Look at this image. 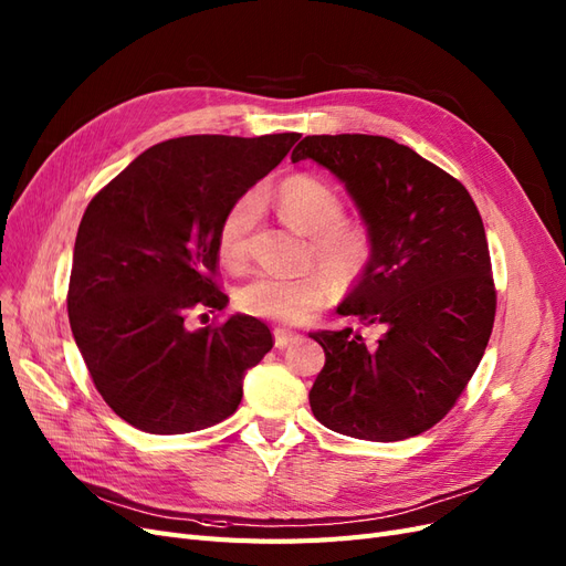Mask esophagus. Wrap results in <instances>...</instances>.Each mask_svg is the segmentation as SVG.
Segmentation results:
<instances>
[{
  "label": "esophagus",
  "mask_w": 566,
  "mask_h": 566,
  "mask_svg": "<svg viewBox=\"0 0 566 566\" xmlns=\"http://www.w3.org/2000/svg\"><path fill=\"white\" fill-rule=\"evenodd\" d=\"M273 337H276V347L283 349L287 345H295V342L300 339V333L290 331V328H276V331H273Z\"/></svg>",
  "instance_id": "obj_1"
}]
</instances>
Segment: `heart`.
I'll return each mask as SVG.
<instances>
[{
    "instance_id": "obj_1",
    "label": "heart",
    "mask_w": 566,
    "mask_h": 566,
    "mask_svg": "<svg viewBox=\"0 0 566 566\" xmlns=\"http://www.w3.org/2000/svg\"><path fill=\"white\" fill-rule=\"evenodd\" d=\"M276 202L281 214L297 231L312 235L310 254L325 269H314L300 276L260 271L241 290V310L271 321H304L335 293V279L349 281L361 273L370 260V238L361 224L345 219V205L328 184L297 175L285 179ZM262 202L254 193L238 198L219 224L217 245L229 266H243L250 254V235L260 219Z\"/></svg>"
}]
</instances>
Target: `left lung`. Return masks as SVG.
<instances>
[{"label":"left lung","instance_id":"obj_1","mask_svg":"<svg viewBox=\"0 0 566 566\" xmlns=\"http://www.w3.org/2000/svg\"><path fill=\"white\" fill-rule=\"evenodd\" d=\"M293 163L314 160L345 184L370 260L337 314L352 328L312 333L325 366L310 391L321 424L366 441L422 434L453 408L489 345L495 290L482 217L468 188L387 136H304Z\"/></svg>","mask_w":566,"mask_h":566}]
</instances>
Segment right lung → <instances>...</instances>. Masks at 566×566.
I'll list each match as a JSON object with an SVG mask.
<instances>
[{
    "instance_id": "obj_1",
    "label": "right lung",
    "mask_w": 566,
    "mask_h": 566,
    "mask_svg": "<svg viewBox=\"0 0 566 566\" xmlns=\"http://www.w3.org/2000/svg\"><path fill=\"white\" fill-rule=\"evenodd\" d=\"M300 134H200L144 150L84 212L67 318L104 401L148 434L205 430L235 413L245 373L273 347L266 323L221 312L217 233L231 205L276 167Z\"/></svg>"
}]
</instances>
